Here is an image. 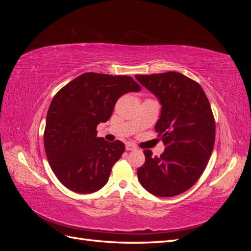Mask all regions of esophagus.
<instances>
[{"instance_id": "1", "label": "esophagus", "mask_w": 251, "mask_h": 251, "mask_svg": "<svg viewBox=\"0 0 251 251\" xmlns=\"http://www.w3.org/2000/svg\"><path fill=\"white\" fill-rule=\"evenodd\" d=\"M137 148H136L134 144H132V143H126V151H134V150H136Z\"/></svg>"}]
</instances>
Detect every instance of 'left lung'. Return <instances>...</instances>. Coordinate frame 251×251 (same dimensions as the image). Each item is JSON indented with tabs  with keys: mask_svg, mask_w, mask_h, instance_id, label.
Masks as SVG:
<instances>
[{
	"mask_svg": "<svg viewBox=\"0 0 251 251\" xmlns=\"http://www.w3.org/2000/svg\"><path fill=\"white\" fill-rule=\"evenodd\" d=\"M135 77L161 104L155 131L165 146L159 157L143 151L139 182L157 197L180 195L198 181L214 150L216 124L209 101L198 82L178 72Z\"/></svg>",
	"mask_w": 251,
	"mask_h": 251,
	"instance_id": "1",
	"label": "left lung"
}]
</instances>
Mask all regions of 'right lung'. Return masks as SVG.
Returning a JSON list of instances; mask_svg holds the SVG:
<instances>
[{
    "mask_svg": "<svg viewBox=\"0 0 251 251\" xmlns=\"http://www.w3.org/2000/svg\"><path fill=\"white\" fill-rule=\"evenodd\" d=\"M131 76L83 73L60 89L47 113L44 146L51 170L70 191L97 192L107 183L125 144L97 137L96 126L109 120L120 96L139 92Z\"/></svg>",
    "mask_w": 251,
    "mask_h": 251,
    "instance_id": "obj_1",
    "label": "right lung"
}]
</instances>
